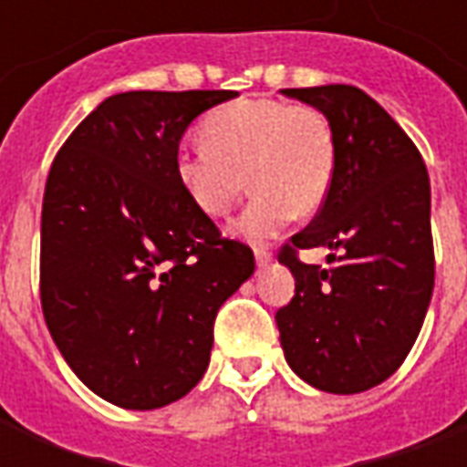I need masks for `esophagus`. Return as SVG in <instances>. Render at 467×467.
<instances>
[{
	"label": "esophagus",
	"mask_w": 467,
	"mask_h": 467,
	"mask_svg": "<svg viewBox=\"0 0 467 467\" xmlns=\"http://www.w3.org/2000/svg\"><path fill=\"white\" fill-rule=\"evenodd\" d=\"M254 263H257V267H267V265L273 263V253L265 250V247H257L254 250Z\"/></svg>",
	"instance_id": "1"
}]
</instances>
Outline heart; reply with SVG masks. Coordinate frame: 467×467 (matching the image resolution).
<instances>
[{
  "label": "heart",
  "instance_id": "heart-1",
  "mask_svg": "<svg viewBox=\"0 0 467 467\" xmlns=\"http://www.w3.org/2000/svg\"><path fill=\"white\" fill-rule=\"evenodd\" d=\"M202 137L174 154L177 180L197 210L224 217L250 177L253 200L233 224L243 240L263 243L297 213H317L330 194L337 147L327 117L315 107L244 97L204 117Z\"/></svg>",
  "mask_w": 467,
  "mask_h": 467
}]
</instances>
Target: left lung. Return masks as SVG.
<instances>
[{
    "label": "left lung",
    "instance_id": "8db88e82",
    "mask_svg": "<svg viewBox=\"0 0 467 467\" xmlns=\"http://www.w3.org/2000/svg\"><path fill=\"white\" fill-rule=\"evenodd\" d=\"M280 92L320 109L337 147L327 200L280 253L295 277V297L275 315L285 360L317 390H370L408 358L431 305L428 170L400 124L358 87ZM310 246L334 253L330 268L294 257Z\"/></svg>",
    "mask_w": 467,
    "mask_h": 467
}]
</instances>
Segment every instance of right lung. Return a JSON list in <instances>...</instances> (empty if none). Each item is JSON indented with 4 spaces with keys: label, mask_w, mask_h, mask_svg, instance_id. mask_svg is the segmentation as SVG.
I'll return each instance as SVG.
<instances>
[{
    "label": "right lung",
    "mask_w": 467,
    "mask_h": 467,
    "mask_svg": "<svg viewBox=\"0 0 467 467\" xmlns=\"http://www.w3.org/2000/svg\"><path fill=\"white\" fill-rule=\"evenodd\" d=\"M227 89L107 97L57 152L42 202V310L102 400L154 410L202 380L223 303L254 273L184 194L174 154Z\"/></svg>",
    "instance_id": "add662e5"
}]
</instances>
